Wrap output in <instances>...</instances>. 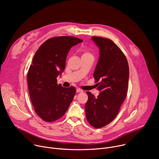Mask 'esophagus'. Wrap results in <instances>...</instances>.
<instances>
[{
	"instance_id": "34e87169",
	"label": "esophagus",
	"mask_w": 159,
	"mask_h": 159,
	"mask_svg": "<svg viewBox=\"0 0 159 159\" xmlns=\"http://www.w3.org/2000/svg\"><path fill=\"white\" fill-rule=\"evenodd\" d=\"M76 91H77V93H82L83 90L82 89H77Z\"/></svg>"
}]
</instances>
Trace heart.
I'll return each instance as SVG.
<instances>
[{"label": "heart", "instance_id": "heart-1", "mask_svg": "<svg viewBox=\"0 0 159 159\" xmlns=\"http://www.w3.org/2000/svg\"><path fill=\"white\" fill-rule=\"evenodd\" d=\"M88 55H90V53H89V52H84L82 54V57H84V56H88Z\"/></svg>", "mask_w": 159, "mask_h": 159}]
</instances>
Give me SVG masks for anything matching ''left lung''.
I'll list each match as a JSON object with an SVG mask.
<instances>
[{"label":"left lung","mask_w":159,"mask_h":159,"mask_svg":"<svg viewBox=\"0 0 159 159\" xmlns=\"http://www.w3.org/2000/svg\"><path fill=\"white\" fill-rule=\"evenodd\" d=\"M93 41L99 48V58L94 73L99 85V94L96 98L87 92L85 106L88 122L96 128L110 123L117 116L125 101L128 89L129 66L127 59L111 39L93 36Z\"/></svg>","instance_id":"left-lung-1"}]
</instances>
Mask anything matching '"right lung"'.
Wrapping results in <instances>:
<instances>
[{
    "label": "right lung",
    "instance_id": "obj_1",
    "mask_svg": "<svg viewBox=\"0 0 159 159\" xmlns=\"http://www.w3.org/2000/svg\"><path fill=\"white\" fill-rule=\"evenodd\" d=\"M83 40L73 36H58L44 41L36 51L28 73V85L32 104L44 121L61 118L75 95L74 87H63L57 77L65 68L68 53Z\"/></svg>",
    "mask_w": 159,
    "mask_h": 159
}]
</instances>
